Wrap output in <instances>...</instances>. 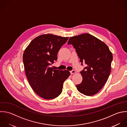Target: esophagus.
Here are the masks:
<instances>
[{
    "mask_svg": "<svg viewBox=\"0 0 127 127\" xmlns=\"http://www.w3.org/2000/svg\"><path fill=\"white\" fill-rule=\"evenodd\" d=\"M70 73H71V74H75V73H76V71H75V70H72V71H71L70 72Z\"/></svg>",
    "mask_w": 127,
    "mask_h": 127,
    "instance_id": "34e87169",
    "label": "esophagus"
}]
</instances>
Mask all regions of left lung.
Segmentation results:
<instances>
[{
	"label": "left lung",
	"mask_w": 127,
	"mask_h": 127,
	"mask_svg": "<svg viewBox=\"0 0 127 127\" xmlns=\"http://www.w3.org/2000/svg\"><path fill=\"white\" fill-rule=\"evenodd\" d=\"M68 44L75 48L81 64L84 62L87 65L80 72L82 81L76 85L77 89L86 96L97 94L110 75L111 52L104 42L88 33L70 37Z\"/></svg>",
	"instance_id": "8db88e82"
}]
</instances>
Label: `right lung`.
Masks as SVG:
<instances>
[{"label":"right lung","mask_w":127,"mask_h":127,"mask_svg":"<svg viewBox=\"0 0 127 127\" xmlns=\"http://www.w3.org/2000/svg\"><path fill=\"white\" fill-rule=\"evenodd\" d=\"M69 37L51 34L40 35L28 45L23 54L26 76L34 91L45 99H52L62 92L63 83L70 75L67 70H53L49 66Z\"/></svg>","instance_id":"1"}]
</instances>
